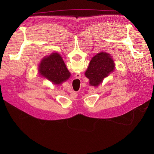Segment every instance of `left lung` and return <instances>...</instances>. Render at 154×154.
Instances as JSON below:
<instances>
[{"label": "left lung", "mask_w": 154, "mask_h": 154, "mask_svg": "<svg viewBox=\"0 0 154 154\" xmlns=\"http://www.w3.org/2000/svg\"><path fill=\"white\" fill-rule=\"evenodd\" d=\"M115 64L112 56L106 52H100L91 59L85 76L91 86L97 87L114 70Z\"/></svg>", "instance_id": "1"}]
</instances>
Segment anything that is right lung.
Listing matches in <instances>:
<instances>
[{
  "label": "right lung",
  "mask_w": 154,
  "mask_h": 154,
  "mask_svg": "<svg viewBox=\"0 0 154 154\" xmlns=\"http://www.w3.org/2000/svg\"><path fill=\"white\" fill-rule=\"evenodd\" d=\"M39 73L55 85L61 84L70 77L71 73L58 53H52L43 58L39 65Z\"/></svg>",
  "instance_id": "1"
}]
</instances>
